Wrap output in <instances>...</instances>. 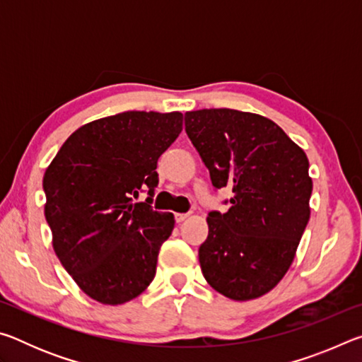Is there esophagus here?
<instances>
[{
  "label": "esophagus",
  "instance_id": "obj_1",
  "mask_svg": "<svg viewBox=\"0 0 362 362\" xmlns=\"http://www.w3.org/2000/svg\"><path fill=\"white\" fill-rule=\"evenodd\" d=\"M188 217V214H175V222H183Z\"/></svg>",
  "mask_w": 362,
  "mask_h": 362
}]
</instances>
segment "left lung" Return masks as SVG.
Listing matches in <instances>:
<instances>
[{
  "mask_svg": "<svg viewBox=\"0 0 362 362\" xmlns=\"http://www.w3.org/2000/svg\"><path fill=\"white\" fill-rule=\"evenodd\" d=\"M185 131L214 188L233 192L228 211L207 216L204 278L231 300L260 297L287 273L310 220L308 158L276 122L255 113L187 112Z\"/></svg>",
  "mask_w": 362,
  "mask_h": 362,
  "instance_id": "8db88e82",
  "label": "left lung"
}]
</instances>
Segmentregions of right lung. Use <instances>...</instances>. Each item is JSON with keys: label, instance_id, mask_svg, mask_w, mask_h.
Returning a JSON list of instances; mask_svg holds the SVG:
<instances>
[{"label": "right lung", "instance_id": "right-lung-1", "mask_svg": "<svg viewBox=\"0 0 362 362\" xmlns=\"http://www.w3.org/2000/svg\"><path fill=\"white\" fill-rule=\"evenodd\" d=\"M179 112H124L88 122L60 146L42 179L45 216L60 263L90 298L121 305L155 278L170 212L151 209L158 159L182 132ZM148 189L145 204H134Z\"/></svg>", "mask_w": 362, "mask_h": 362}]
</instances>
